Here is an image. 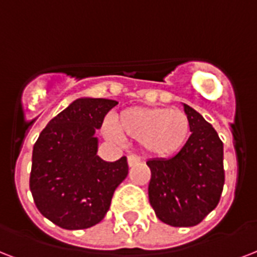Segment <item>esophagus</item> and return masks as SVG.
Instances as JSON below:
<instances>
[{"instance_id": "obj_1", "label": "esophagus", "mask_w": 257, "mask_h": 257, "mask_svg": "<svg viewBox=\"0 0 257 257\" xmlns=\"http://www.w3.org/2000/svg\"><path fill=\"white\" fill-rule=\"evenodd\" d=\"M138 162H141V158H139L138 156H134V154H131V156L127 157V164H128V166H134V165H137Z\"/></svg>"}]
</instances>
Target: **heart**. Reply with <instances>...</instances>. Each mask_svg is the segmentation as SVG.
<instances>
[{
	"label": "heart",
	"instance_id": "b5f03b06",
	"mask_svg": "<svg viewBox=\"0 0 257 257\" xmlns=\"http://www.w3.org/2000/svg\"><path fill=\"white\" fill-rule=\"evenodd\" d=\"M104 131L116 141L123 137L137 139L151 156L168 157L185 146L190 135V120L181 110L134 106L120 111L114 122H107Z\"/></svg>",
	"mask_w": 257,
	"mask_h": 257
}]
</instances>
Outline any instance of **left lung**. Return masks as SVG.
Wrapping results in <instances>:
<instances>
[{
    "label": "left lung",
    "mask_w": 257,
    "mask_h": 257,
    "mask_svg": "<svg viewBox=\"0 0 257 257\" xmlns=\"http://www.w3.org/2000/svg\"><path fill=\"white\" fill-rule=\"evenodd\" d=\"M192 135L176 156L153 158L149 201L172 226H194L217 206L224 186V146L210 123L184 104Z\"/></svg>",
    "instance_id": "obj_1"
}]
</instances>
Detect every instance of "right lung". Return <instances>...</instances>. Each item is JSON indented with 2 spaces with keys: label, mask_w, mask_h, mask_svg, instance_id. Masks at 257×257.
<instances>
[{
  "label": "right lung",
  "mask_w": 257,
  "mask_h": 257,
  "mask_svg": "<svg viewBox=\"0 0 257 257\" xmlns=\"http://www.w3.org/2000/svg\"><path fill=\"white\" fill-rule=\"evenodd\" d=\"M116 100L79 97L49 120L33 147L31 186L40 213L64 229H85L110 209L127 177V158L107 162L95 137Z\"/></svg>",
  "instance_id": "obj_1"
}]
</instances>
